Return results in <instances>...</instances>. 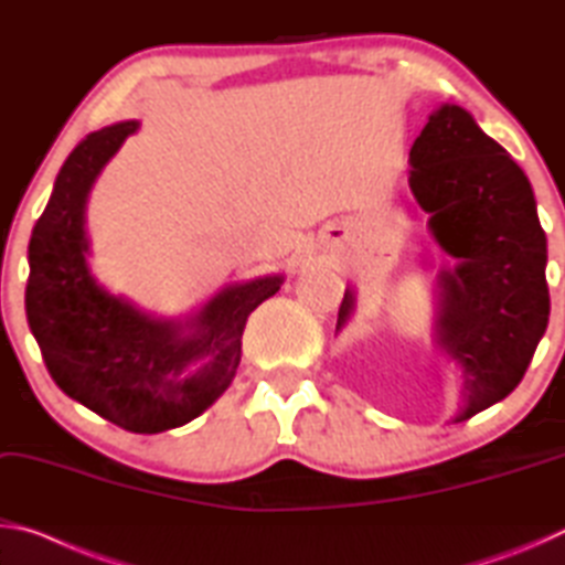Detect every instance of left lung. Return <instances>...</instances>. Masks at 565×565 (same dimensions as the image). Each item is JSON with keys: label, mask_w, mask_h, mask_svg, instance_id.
<instances>
[{"label": "left lung", "mask_w": 565, "mask_h": 565, "mask_svg": "<svg viewBox=\"0 0 565 565\" xmlns=\"http://www.w3.org/2000/svg\"><path fill=\"white\" fill-rule=\"evenodd\" d=\"M408 157L411 194L431 216L438 246L458 259L438 276L436 341L461 363L456 420H466L521 384L548 327L546 232L529 177L456 104L428 117ZM351 309L347 291L339 327Z\"/></svg>", "instance_id": "left-lung-1"}]
</instances>
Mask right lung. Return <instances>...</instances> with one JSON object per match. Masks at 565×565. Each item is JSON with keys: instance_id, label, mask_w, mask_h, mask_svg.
Returning a JSON list of instances; mask_svg holds the SVG:
<instances>
[{"instance_id": "1", "label": "right lung", "mask_w": 565, "mask_h": 565, "mask_svg": "<svg viewBox=\"0 0 565 565\" xmlns=\"http://www.w3.org/2000/svg\"><path fill=\"white\" fill-rule=\"evenodd\" d=\"M137 127L92 131L66 157L30 238L24 303L46 371L66 396L131 434H159L189 424L224 394L248 313L284 279L228 286L186 323L149 317L92 279L84 206L102 167Z\"/></svg>"}]
</instances>
